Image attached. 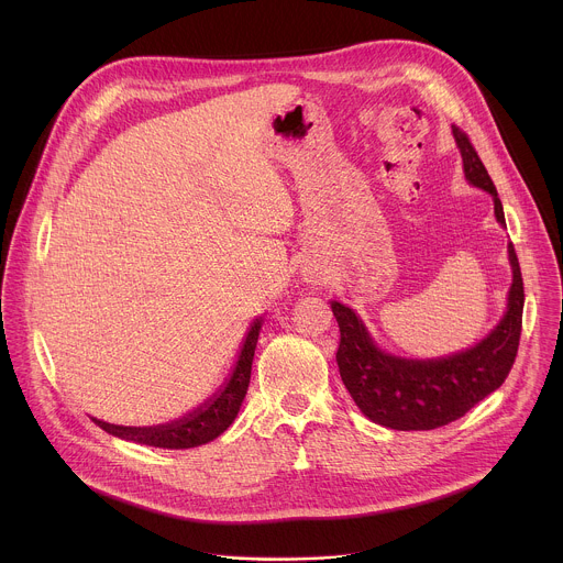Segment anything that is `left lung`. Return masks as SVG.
<instances>
[{
  "mask_svg": "<svg viewBox=\"0 0 563 563\" xmlns=\"http://www.w3.org/2000/svg\"><path fill=\"white\" fill-rule=\"evenodd\" d=\"M466 181L494 201V217L505 228L503 203L464 132L453 128ZM511 286L507 306L479 342L440 357H402L382 349L355 310L331 301L340 327L335 362L340 377L360 411L388 429L429 431L462 418L471 407L503 386L509 375L522 329L525 288L514 244H507Z\"/></svg>",
  "mask_w": 563,
  "mask_h": 563,
  "instance_id": "left-lung-1",
  "label": "left lung"
}]
</instances>
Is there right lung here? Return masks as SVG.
Segmentation results:
<instances>
[{
  "label": "right lung",
  "mask_w": 563,
  "mask_h": 563,
  "mask_svg": "<svg viewBox=\"0 0 563 563\" xmlns=\"http://www.w3.org/2000/svg\"><path fill=\"white\" fill-rule=\"evenodd\" d=\"M262 322L264 317H255L249 324L242 338L236 362L230 375L225 377V382L219 386V390L201 405H197L195 409L186 411L184 416L162 424H147V427L114 424V422L99 420L95 416H90V420L114 438H121L134 444L156 446V449L179 451V449H192V446L212 442L223 431H228V427L236 420L241 411V405L249 388V379H251V364H253V353H255Z\"/></svg>",
  "instance_id": "right-lung-1"
}]
</instances>
